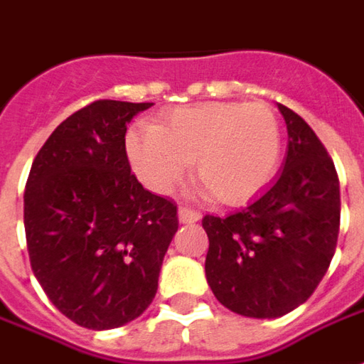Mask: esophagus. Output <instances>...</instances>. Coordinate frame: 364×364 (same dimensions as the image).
<instances>
[{
    "label": "esophagus",
    "mask_w": 364,
    "mask_h": 364,
    "mask_svg": "<svg viewBox=\"0 0 364 364\" xmlns=\"http://www.w3.org/2000/svg\"><path fill=\"white\" fill-rule=\"evenodd\" d=\"M177 217H179V223H197V220L200 218V213L193 210V208L179 207V210H177Z\"/></svg>",
    "instance_id": "34e87169"
}]
</instances>
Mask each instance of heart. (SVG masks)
Masks as SVG:
<instances>
[{"label": "heart", "instance_id": "heart-1", "mask_svg": "<svg viewBox=\"0 0 364 364\" xmlns=\"http://www.w3.org/2000/svg\"><path fill=\"white\" fill-rule=\"evenodd\" d=\"M278 118L262 102H208L177 108L161 124L139 122L126 149L139 181L154 193L173 191L195 159L200 195L235 205L262 191L278 169Z\"/></svg>", "mask_w": 364, "mask_h": 364}]
</instances>
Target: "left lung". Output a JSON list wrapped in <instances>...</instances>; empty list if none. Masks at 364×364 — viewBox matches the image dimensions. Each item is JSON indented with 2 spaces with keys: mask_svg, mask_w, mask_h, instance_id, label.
Here are the masks:
<instances>
[{
  "mask_svg": "<svg viewBox=\"0 0 364 364\" xmlns=\"http://www.w3.org/2000/svg\"><path fill=\"white\" fill-rule=\"evenodd\" d=\"M288 151L278 177L240 210L207 215L205 276L244 317L276 319L307 301L331 264L341 218L339 179L315 132L278 104Z\"/></svg>",
  "mask_w": 364,
  "mask_h": 364,
  "instance_id": "1",
  "label": "left lung"
}]
</instances>
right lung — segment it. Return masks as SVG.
Listing matches in <instances>:
<instances>
[{
  "instance_id": "1",
  "label": "right lung",
  "mask_w": 364,
  "mask_h": 364,
  "mask_svg": "<svg viewBox=\"0 0 364 364\" xmlns=\"http://www.w3.org/2000/svg\"><path fill=\"white\" fill-rule=\"evenodd\" d=\"M151 102L96 100L35 157L25 236L35 278L63 315L94 331L134 321L154 301L177 207L129 169L126 129Z\"/></svg>"
}]
</instances>
